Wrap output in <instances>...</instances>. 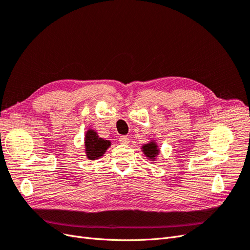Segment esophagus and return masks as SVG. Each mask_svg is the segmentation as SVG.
I'll list each match as a JSON object with an SVG mask.
<instances>
[{
    "mask_svg": "<svg viewBox=\"0 0 250 250\" xmlns=\"http://www.w3.org/2000/svg\"><path fill=\"white\" fill-rule=\"evenodd\" d=\"M119 142L122 144H128L129 143V138H128L127 135H121V137L119 138Z\"/></svg>",
    "mask_w": 250,
    "mask_h": 250,
    "instance_id": "obj_1",
    "label": "esophagus"
}]
</instances>
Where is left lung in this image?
<instances>
[{
  "label": "left lung",
  "instance_id": "1",
  "mask_svg": "<svg viewBox=\"0 0 250 250\" xmlns=\"http://www.w3.org/2000/svg\"><path fill=\"white\" fill-rule=\"evenodd\" d=\"M143 151H144V153L146 154V156H148L150 158V160L154 158L158 153V149H157V146L154 142H151L150 144H147V145L143 146Z\"/></svg>",
  "mask_w": 250,
  "mask_h": 250
}]
</instances>
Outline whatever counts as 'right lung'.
Masks as SVG:
<instances>
[{
  "instance_id": "add662e5",
  "label": "right lung",
  "mask_w": 250,
  "mask_h": 250,
  "mask_svg": "<svg viewBox=\"0 0 250 250\" xmlns=\"http://www.w3.org/2000/svg\"><path fill=\"white\" fill-rule=\"evenodd\" d=\"M85 151L86 155L90 160H97L101 157L106 149L110 146V142L107 140H103L98 137V134L89 129L85 134Z\"/></svg>"
}]
</instances>
